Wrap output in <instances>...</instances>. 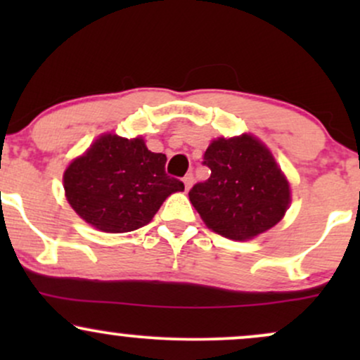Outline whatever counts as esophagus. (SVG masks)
Here are the masks:
<instances>
[{
  "instance_id": "1",
  "label": "esophagus",
  "mask_w": 360,
  "mask_h": 360,
  "mask_svg": "<svg viewBox=\"0 0 360 360\" xmlns=\"http://www.w3.org/2000/svg\"><path fill=\"white\" fill-rule=\"evenodd\" d=\"M183 181H184V188H186V191H189V188H191V186H193L194 176H193V174H186Z\"/></svg>"
}]
</instances>
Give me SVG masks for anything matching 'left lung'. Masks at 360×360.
<instances>
[{
  "instance_id": "left-lung-1",
  "label": "left lung",
  "mask_w": 360,
  "mask_h": 360,
  "mask_svg": "<svg viewBox=\"0 0 360 360\" xmlns=\"http://www.w3.org/2000/svg\"><path fill=\"white\" fill-rule=\"evenodd\" d=\"M212 176L189 191L208 229L232 240H250L281 221L291 203V189L271 150L255 139H217L206 148Z\"/></svg>"
}]
</instances>
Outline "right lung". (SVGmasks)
<instances>
[{
    "mask_svg": "<svg viewBox=\"0 0 360 360\" xmlns=\"http://www.w3.org/2000/svg\"><path fill=\"white\" fill-rule=\"evenodd\" d=\"M166 160L143 139L105 134L65 169V198L94 229L134 232L154 218L169 194L184 191L183 181L166 174Z\"/></svg>",
    "mask_w": 360,
    "mask_h": 360,
    "instance_id": "obj_1",
    "label": "right lung"
}]
</instances>
